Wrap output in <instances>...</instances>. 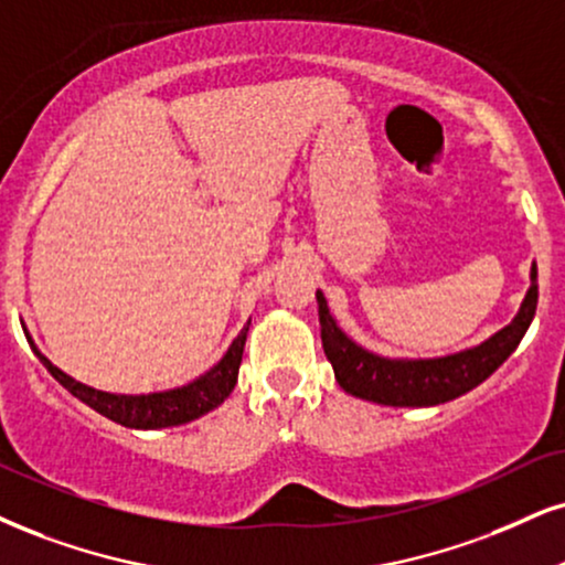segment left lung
Here are the masks:
<instances>
[{
	"instance_id": "8db88e82",
	"label": "left lung",
	"mask_w": 565,
	"mask_h": 565,
	"mask_svg": "<svg viewBox=\"0 0 565 565\" xmlns=\"http://www.w3.org/2000/svg\"><path fill=\"white\" fill-rule=\"evenodd\" d=\"M537 264H532L529 290L511 324L463 351L431 359H403L380 356V353L359 345L332 317L322 290H317L324 356L335 369L338 385L353 398L395 408L440 406V403H448L482 385L516 351L532 324L534 311H537Z\"/></svg>"
}]
</instances>
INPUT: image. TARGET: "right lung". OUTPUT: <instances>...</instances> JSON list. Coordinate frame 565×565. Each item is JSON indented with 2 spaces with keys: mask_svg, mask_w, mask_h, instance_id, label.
I'll return each instance as SVG.
<instances>
[{
  "mask_svg": "<svg viewBox=\"0 0 565 565\" xmlns=\"http://www.w3.org/2000/svg\"><path fill=\"white\" fill-rule=\"evenodd\" d=\"M248 324L238 332V338L230 343L217 364H214L209 372L201 374L188 385L172 387V390H157V393H141V395H130V393H107V390H96L90 385H83L75 377L62 372L60 366H54L44 353L39 351V345L33 343L31 332L25 330L28 343H31L33 353H36L41 364L49 369L54 380L60 382L67 393H73L75 398L86 403L96 411V414L107 416L122 427L130 429H164V427H180V424H188L199 416L209 414L225 403V398L233 393L235 382H238V369H241V359H243V345H246V335H248Z\"/></svg>",
  "mask_w": 565,
  "mask_h": 565,
  "instance_id": "obj_1",
  "label": "right lung"
}]
</instances>
